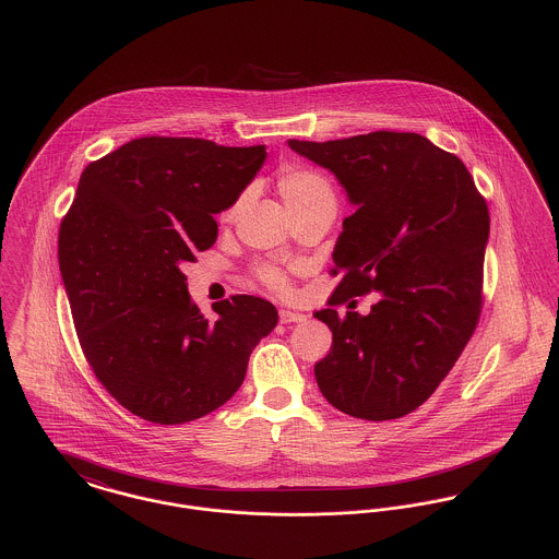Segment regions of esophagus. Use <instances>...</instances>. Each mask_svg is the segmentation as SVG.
<instances>
[{
    "label": "esophagus",
    "mask_w": 559,
    "mask_h": 559,
    "mask_svg": "<svg viewBox=\"0 0 559 559\" xmlns=\"http://www.w3.org/2000/svg\"><path fill=\"white\" fill-rule=\"evenodd\" d=\"M308 317L301 312H293V310H282L280 312V322L282 324H290V322H306Z\"/></svg>",
    "instance_id": "1"
}]
</instances>
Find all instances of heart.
Here are the masks:
<instances>
[{
	"label": "heart",
	"mask_w": 559,
	"mask_h": 559,
	"mask_svg": "<svg viewBox=\"0 0 559 559\" xmlns=\"http://www.w3.org/2000/svg\"><path fill=\"white\" fill-rule=\"evenodd\" d=\"M277 189H280V195L284 198V204H286L290 217L304 215V213H314V211H322L333 217L337 211V198H335L333 187L329 185V180L322 174L314 169L295 167V169L282 171V176L277 180ZM235 213H237V206H233L224 215V219H233ZM262 277L273 288H284V277L277 271L264 269Z\"/></svg>",
	"instance_id": "heart-1"
}]
</instances>
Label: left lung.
<instances>
[{
  "instance_id": "1",
  "label": "left lung",
  "mask_w": 559,
  "mask_h": 559,
  "mask_svg": "<svg viewBox=\"0 0 559 559\" xmlns=\"http://www.w3.org/2000/svg\"><path fill=\"white\" fill-rule=\"evenodd\" d=\"M288 146L329 169L355 206L333 247L344 277L331 301L381 293L366 317L314 314L333 333L314 366L320 392L353 417H402L430 399L476 329L486 202L465 163L417 133Z\"/></svg>"
}]
</instances>
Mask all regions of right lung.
I'll use <instances>...</instances> for the list:
<instances>
[{"label": "right lung", "instance_id": "right-lung-1", "mask_svg": "<svg viewBox=\"0 0 559 559\" xmlns=\"http://www.w3.org/2000/svg\"><path fill=\"white\" fill-rule=\"evenodd\" d=\"M264 160V146L142 138L81 174L60 226V273L87 364L142 419L185 424L219 408L277 324L275 306L249 295L215 304L206 319L180 271L215 245V215Z\"/></svg>", "mask_w": 559, "mask_h": 559}]
</instances>
